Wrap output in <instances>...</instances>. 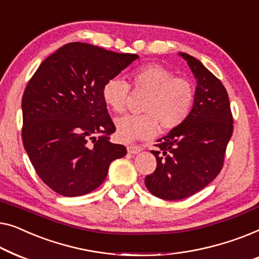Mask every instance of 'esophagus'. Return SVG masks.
<instances>
[{"instance_id": "34e87169", "label": "esophagus", "mask_w": 259, "mask_h": 259, "mask_svg": "<svg viewBox=\"0 0 259 259\" xmlns=\"http://www.w3.org/2000/svg\"><path fill=\"white\" fill-rule=\"evenodd\" d=\"M140 151H142L141 145H137V144L128 145V152H129V154H138Z\"/></svg>"}]
</instances>
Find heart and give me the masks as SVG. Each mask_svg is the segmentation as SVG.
Listing matches in <instances>:
<instances>
[{
  "label": "heart",
  "instance_id": "obj_1",
  "mask_svg": "<svg viewBox=\"0 0 259 259\" xmlns=\"http://www.w3.org/2000/svg\"><path fill=\"white\" fill-rule=\"evenodd\" d=\"M130 87L119 78H110L102 87V98L108 108L121 114L134 93H145L142 115H128L116 121V135L122 142L147 140L159 129L170 131L187 121L194 107L196 90L189 79L177 77L169 69L148 63L130 74Z\"/></svg>",
  "mask_w": 259,
  "mask_h": 259
}]
</instances>
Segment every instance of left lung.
<instances>
[{
    "label": "left lung",
    "instance_id": "1",
    "mask_svg": "<svg viewBox=\"0 0 259 259\" xmlns=\"http://www.w3.org/2000/svg\"><path fill=\"white\" fill-rule=\"evenodd\" d=\"M197 79L191 114L178 128L157 141L152 150L157 166L145 177V187L165 201L187 198L205 188L221 172L234 130L227 89L197 58L185 53Z\"/></svg>",
    "mask_w": 259,
    "mask_h": 259
}]
</instances>
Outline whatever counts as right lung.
Instances as JSON below:
<instances>
[{"label":"right lung","instance_id":"1","mask_svg":"<svg viewBox=\"0 0 259 259\" xmlns=\"http://www.w3.org/2000/svg\"><path fill=\"white\" fill-rule=\"evenodd\" d=\"M82 42L68 43L42 62L22 97V142L38 177L65 197L103 183L109 165L126 155L110 142L116 126L102 87L136 60Z\"/></svg>","mask_w":259,"mask_h":259}]
</instances>
